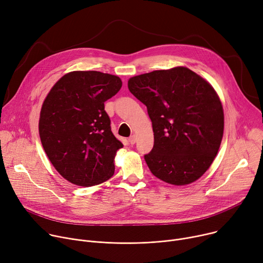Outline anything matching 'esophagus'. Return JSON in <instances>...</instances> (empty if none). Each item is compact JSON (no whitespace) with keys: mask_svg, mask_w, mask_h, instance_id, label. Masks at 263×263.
<instances>
[{"mask_svg":"<svg viewBox=\"0 0 263 263\" xmlns=\"http://www.w3.org/2000/svg\"><path fill=\"white\" fill-rule=\"evenodd\" d=\"M128 141H129V143H130L132 145H134V144L137 142V136H136V135L130 136L129 139H128Z\"/></svg>","mask_w":263,"mask_h":263,"instance_id":"obj_1","label":"esophagus"}]
</instances>
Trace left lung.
I'll list each match as a JSON object with an SVG mask.
<instances>
[{"label": "left lung", "mask_w": 263, "mask_h": 263, "mask_svg": "<svg viewBox=\"0 0 263 263\" xmlns=\"http://www.w3.org/2000/svg\"><path fill=\"white\" fill-rule=\"evenodd\" d=\"M128 89L147 107L153 123L154 147L144 156L153 175L174 185L198 180L223 137V108L213 86L179 66L133 77Z\"/></svg>", "instance_id": "8db88e82"}]
</instances>
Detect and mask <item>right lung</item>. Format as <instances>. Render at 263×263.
Returning <instances> with one entry per match:
<instances>
[{"mask_svg":"<svg viewBox=\"0 0 263 263\" xmlns=\"http://www.w3.org/2000/svg\"><path fill=\"white\" fill-rule=\"evenodd\" d=\"M121 86L114 74L71 71L45 98L40 138L51 164L70 183L87 187L112 177L115 156L123 144L111 133L104 102Z\"/></svg>","mask_w":263,"mask_h":263,"instance_id":"obj_1","label":"right lung"}]
</instances>
